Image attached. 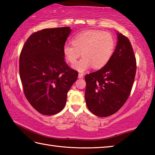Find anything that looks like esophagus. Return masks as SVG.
Listing matches in <instances>:
<instances>
[{
  "label": "esophagus",
  "mask_w": 155,
  "mask_h": 155,
  "mask_svg": "<svg viewBox=\"0 0 155 155\" xmlns=\"http://www.w3.org/2000/svg\"><path fill=\"white\" fill-rule=\"evenodd\" d=\"M83 73H79V74H78V78H83Z\"/></svg>",
  "instance_id": "34e87169"
}]
</instances>
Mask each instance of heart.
<instances>
[{
	"label": "heart",
	"instance_id": "obj_1",
	"mask_svg": "<svg viewBox=\"0 0 155 155\" xmlns=\"http://www.w3.org/2000/svg\"><path fill=\"white\" fill-rule=\"evenodd\" d=\"M71 42L65 44L63 52L65 59L71 64L82 54L83 58L73 65L78 72L85 71L91 65L94 69L104 67L111 59L115 47L114 37L100 30L83 31L76 35Z\"/></svg>",
	"mask_w": 155,
	"mask_h": 155
}]
</instances>
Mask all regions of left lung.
Segmentation results:
<instances>
[{"mask_svg": "<svg viewBox=\"0 0 155 155\" xmlns=\"http://www.w3.org/2000/svg\"><path fill=\"white\" fill-rule=\"evenodd\" d=\"M136 58L129 40L117 33V44L111 59L98 71L85 76V101L98 117L116 113L130 96L134 82Z\"/></svg>", "mask_w": 155, "mask_h": 155, "instance_id": "1", "label": "left lung"}]
</instances>
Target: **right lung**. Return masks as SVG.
I'll use <instances>...</instances> for the list:
<instances>
[{
  "label": "right lung",
  "instance_id": "obj_1",
  "mask_svg": "<svg viewBox=\"0 0 155 155\" xmlns=\"http://www.w3.org/2000/svg\"><path fill=\"white\" fill-rule=\"evenodd\" d=\"M70 32L68 27L37 31L20 52L19 72L25 97L43 115H54L64 108L68 91L78 78L63 52Z\"/></svg>",
  "mask_w": 155,
  "mask_h": 155
}]
</instances>
